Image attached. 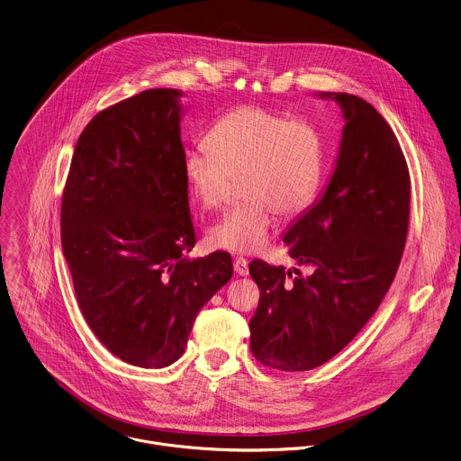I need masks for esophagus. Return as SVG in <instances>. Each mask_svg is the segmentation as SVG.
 <instances>
[{"label":"esophagus","mask_w":461,"mask_h":461,"mask_svg":"<svg viewBox=\"0 0 461 461\" xmlns=\"http://www.w3.org/2000/svg\"><path fill=\"white\" fill-rule=\"evenodd\" d=\"M233 267H235L237 276H248V275H249L248 260H246V258H237V260H235V264H233Z\"/></svg>","instance_id":"esophagus-1"}]
</instances>
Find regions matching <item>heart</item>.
Returning a JSON list of instances; mask_svg holds the SVG:
<instances>
[{"mask_svg": "<svg viewBox=\"0 0 461 461\" xmlns=\"http://www.w3.org/2000/svg\"><path fill=\"white\" fill-rule=\"evenodd\" d=\"M322 162V137L312 121L244 104L212 126L206 148L185 155L184 178L206 210L221 206L233 182L242 180L248 203L226 212L210 228L208 240L221 251L257 255L271 240L275 210L292 217L313 201Z\"/></svg>", "mask_w": 461, "mask_h": 461, "instance_id": "heart-1", "label": "heart"}]
</instances>
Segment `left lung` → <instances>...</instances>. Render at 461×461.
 <instances>
[{
  "label": "left lung",
  "instance_id": "left-lung-1",
  "mask_svg": "<svg viewBox=\"0 0 461 461\" xmlns=\"http://www.w3.org/2000/svg\"><path fill=\"white\" fill-rule=\"evenodd\" d=\"M317 97L342 110L339 155L322 194L283 235L288 255L312 273L294 269L288 283L283 267L249 264L260 288L251 351L286 372L326 364L358 335L395 277L408 233L410 175L392 128L358 95Z\"/></svg>",
  "mask_w": 461,
  "mask_h": 461
}]
</instances>
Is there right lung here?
I'll list each match as a JSON object with an SVG mask.
<instances>
[{
  "mask_svg": "<svg viewBox=\"0 0 461 461\" xmlns=\"http://www.w3.org/2000/svg\"><path fill=\"white\" fill-rule=\"evenodd\" d=\"M178 89H149L82 131L62 199V249L80 310L122 362L162 368L184 355L199 310L233 275L195 244Z\"/></svg>",
  "mask_w": 461,
  "mask_h": 461,
  "instance_id": "obj_1",
  "label": "right lung"
}]
</instances>
